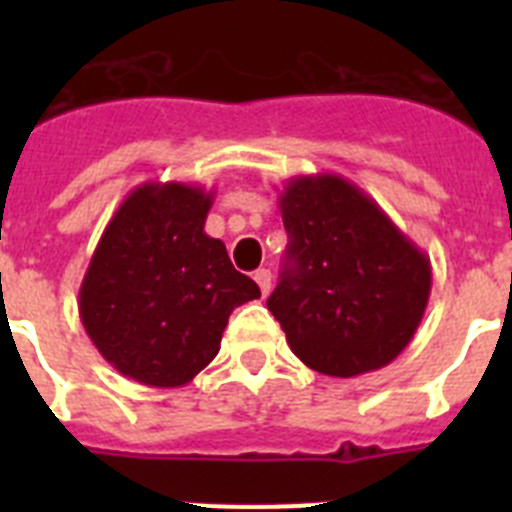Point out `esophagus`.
Wrapping results in <instances>:
<instances>
[{
  "label": "esophagus",
  "instance_id": "obj_1",
  "mask_svg": "<svg viewBox=\"0 0 512 512\" xmlns=\"http://www.w3.org/2000/svg\"><path fill=\"white\" fill-rule=\"evenodd\" d=\"M253 279H256V284L261 287V292H264V295H269L271 271L269 269H256V271H253Z\"/></svg>",
  "mask_w": 512,
  "mask_h": 512
}]
</instances>
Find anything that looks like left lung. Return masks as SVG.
Wrapping results in <instances>:
<instances>
[{"label":"left lung","instance_id":"obj_1","mask_svg":"<svg viewBox=\"0 0 512 512\" xmlns=\"http://www.w3.org/2000/svg\"><path fill=\"white\" fill-rule=\"evenodd\" d=\"M279 210L287 264L266 307L292 354L343 379L395 361L425 315L431 259L338 174L289 179Z\"/></svg>","mask_w":512,"mask_h":512}]
</instances>
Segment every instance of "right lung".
Listing matches in <instances>:
<instances>
[{"label":"right lung","instance_id":"obj_1","mask_svg":"<svg viewBox=\"0 0 512 512\" xmlns=\"http://www.w3.org/2000/svg\"><path fill=\"white\" fill-rule=\"evenodd\" d=\"M212 192L146 182L122 200L79 289V315L104 361L148 387L192 382L220 351L230 312L261 297L205 233Z\"/></svg>","mask_w":512,"mask_h":512}]
</instances>
